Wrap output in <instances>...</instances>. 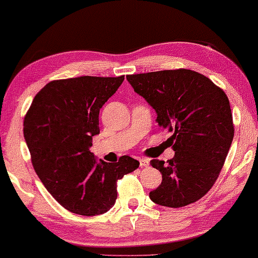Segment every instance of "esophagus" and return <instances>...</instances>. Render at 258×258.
<instances>
[{
	"label": "esophagus",
	"mask_w": 258,
	"mask_h": 258,
	"mask_svg": "<svg viewBox=\"0 0 258 258\" xmlns=\"http://www.w3.org/2000/svg\"><path fill=\"white\" fill-rule=\"evenodd\" d=\"M139 161H140L141 168H147V167H149V160H148V158H146V157H141V158H139Z\"/></svg>",
	"instance_id": "34e87169"
}]
</instances>
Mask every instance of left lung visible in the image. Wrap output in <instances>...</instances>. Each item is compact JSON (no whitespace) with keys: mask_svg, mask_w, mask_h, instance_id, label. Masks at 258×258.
Instances as JSON below:
<instances>
[{"mask_svg":"<svg viewBox=\"0 0 258 258\" xmlns=\"http://www.w3.org/2000/svg\"><path fill=\"white\" fill-rule=\"evenodd\" d=\"M157 114L162 128L172 132L175 156L151 160L162 183L150 191L154 203L181 208L196 202L220 175L234 139L230 103L221 88L189 69L161 70L126 76Z\"/></svg>","mask_w":258,"mask_h":258,"instance_id":"left-lung-1","label":"left lung"}]
</instances>
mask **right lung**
Here are the masks:
<instances>
[{"label": "right lung", "instance_id": "obj_1", "mask_svg": "<svg viewBox=\"0 0 258 258\" xmlns=\"http://www.w3.org/2000/svg\"><path fill=\"white\" fill-rule=\"evenodd\" d=\"M124 76H81L51 81L34 97L24 116V140L36 174L70 213H107L117 199V181L139 168L133 157L97 161L90 151L100 134L98 115Z\"/></svg>", "mask_w": 258, "mask_h": 258}]
</instances>
